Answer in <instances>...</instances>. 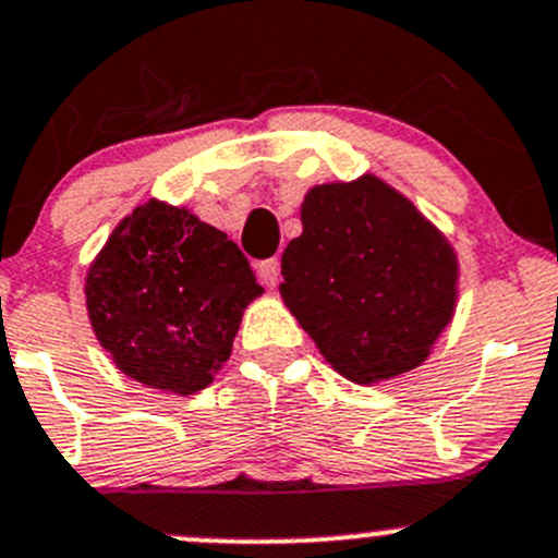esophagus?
Here are the masks:
<instances>
[{
  "label": "esophagus",
  "instance_id": "34e87169",
  "mask_svg": "<svg viewBox=\"0 0 558 558\" xmlns=\"http://www.w3.org/2000/svg\"><path fill=\"white\" fill-rule=\"evenodd\" d=\"M256 272H258V280H262L264 286H278L280 258H264V262H258Z\"/></svg>",
  "mask_w": 558,
  "mask_h": 558
}]
</instances>
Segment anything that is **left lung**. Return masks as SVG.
Returning <instances> with one entry per match:
<instances>
[{"label":"left lung","instance_id":"obj_1","mask_svg":"<svg viewBox=\"0 0 558 558\" xmlns=\"http://www.w3.org/2000/svg\"><path fill=\"white\" fill-rule=\"evenodd\" d=\"M280 275L326 362L353 384H378L429 356L451 324L459 264L413 202L364 174L311 189Z\"/></svg>","mask_w":558,"mask_h":558}]
</instances>
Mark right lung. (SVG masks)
<instances>
[{
    "instance_id": "1",
    "label": "right lung",
    "mask_w": 558,
    "mask_h": 558,
    "mask_svg": "<svg viewBox=\"0 0 558 558\" xmlns=\"http://www.w3.org/2000/svg\"><path fill=\"white\" fill-rule=\"evenodd\" d=\"M258 294L238 243L156 199L118 223L86 278L88 318L118 369L180 397L213 384Z\"/></svg>"
}]
</instances>
